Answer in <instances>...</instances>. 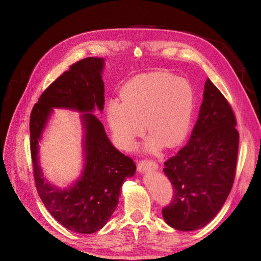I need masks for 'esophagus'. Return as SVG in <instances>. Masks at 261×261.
<instances>
[{
    "label": "esophagus",
    "instance_id": "34e87169",
    "mask_svg": "<svg viewBox=\"0 0 261 261\" xmlns=\"http://www.w3.org/2000/svg\"><path fill=\"white\" fill-rule=\"evenodd\" d=\"M158 164L151 160H143L139 163V171L140 172H146L149 169H156Z\"/></svg>",
    "mask_w": 261,
    "mask_h": 261
}]
</instances>
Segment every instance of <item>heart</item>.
Segmentation results:
<instances>
[{
    "mask_svg": "<svg viewBox=\"0 0 261 261\" xmlns=\"http://www.w3.org/2000/svg\"><path fill=\"white\" fill-rule=\"evenodd\" d=\"M121 100H112L107 118L116 144L130 149L146 129L151 135L146 150L155 152L163 143L180 144L193 116L195 93L189 82L173 74L155 72L136 76L123 86Z\"/></svg>",
    "mask_w": 261,
    "mask_h": 261,
    "instance_id": "heart-1",
    "label": "heart"
}]
</instances>
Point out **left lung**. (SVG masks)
I'll list each match as a JSON object with an SVG mask.
<instances>
[{
    "label": "left lung",
    "mask_w": 261,
    "mask_h": 261,
    "mask_svg": "<svg viewBox=\"0 0 261 261\" xmlns=\"http://www.w3.org/2000/svg\"><path fill=\"white\" fill-rule=\"evenodd\" d=\"M223 94L207 79L199 117L187 144L164 163L173 199L162 211L171 227L189 231L208 224L234 183L239 133Z\"/></svg>",
    "instance_id": "8db88e82"
}]
</instances>
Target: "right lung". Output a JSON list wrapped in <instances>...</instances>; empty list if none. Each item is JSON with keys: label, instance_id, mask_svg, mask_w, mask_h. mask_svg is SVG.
Returning <instances> with one entry per match:
<instances>
[{"label": "right lung", "instance_id": "add662e5", "mask_svg": "<svg viewBox=\"0 0 261 261\" xmlns=\"http://www.w3.org/2000/svg\"><path fill=\"white\" fill-rule=\"evenodd\" d=\"M105 60L89 57L65 71L40 96L31 114V153L35 184L46 210L65 228L93 234L102 228L118 204L120 187L135 173L133 160L119 152L106 134L101 121L93 113L102 111L105 85L101 79ZM53 107L84 112L85 165L80 179L61 190L48 184L38 165V141Z\"/></svg>", "mask_w": 261, "mask_h": 261}]
</instances>
